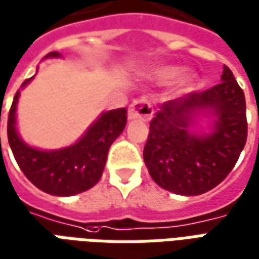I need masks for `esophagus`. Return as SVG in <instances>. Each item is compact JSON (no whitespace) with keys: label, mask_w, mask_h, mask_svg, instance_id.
<instances>
[{"label":"esophagus","mask_w":259,"mask_h":259,"mask_svg":"<svg viewBox=\"0 0 259 259\" xmlns=\"http://www.w3.org/2000/svg\"><path fill=\"white\" fill-rule=\"evenodd\" d=\"M152 109L151 101L147 100V98H139L133 101V104L129 107V119H143V120H150L152 118Z\"/></svg>","instance_id":"obj_1"}]
</instances>
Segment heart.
I'll return each instance as SVG.
<instances>
[{
    "mask_svg": "<svg viewBox=\"0 0 259 259\" xmlns=\"http://www.w3.org/2000/svg\"><path fill=\"white\" fill-rule=\"evenodd\" d=\"M179 74V69L172 68V66H166V68H159L157 70L152 72V77L159 81V83H168L170 80H174L176 76ZM191 85V79L190 77H182L178 81V87L179 90H186Z\"/></svg>",
    "mask_w": 259,
    "mask_h": 259,
    "instance_id": "obj_1",
    "label": "heart"
}]
</instances>
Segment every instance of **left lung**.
Segmentation results:
<instances>
[{"instance_id": "left-lung-1", "label": "left lung", "mask_w": 259, "mask_h": 259, "mask_svg": "<svg viewBox=\"0 0 259 259\" xmlns=\"http://www.w3.org/2000/svg\"><path fill=\"white\" fill-rule=\"evenodd\" d=\"M215 115L209 135L191 132L202 110ZM247 141L244 93L225 65L221 83L165 102L150 123L143 151L152 180L180 195H200L217 187L233 169Z\"/></svg>"}]
</instances>
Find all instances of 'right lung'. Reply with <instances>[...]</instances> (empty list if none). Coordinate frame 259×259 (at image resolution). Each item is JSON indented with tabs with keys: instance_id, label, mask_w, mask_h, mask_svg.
<instances>
[{
	"instance_id": "right-lung-1",
	"label": "right lung",
	"mask_w": 259,
	"mask_h": 259,
	"mask_svg": "<svg viewBox=\"0 0 259 259\" xmlns=\"http://www.w3.org/2000/svg\"><path fill=\"white\" fill-rule=\"evenodd\" d=\"M58 57H61V54L57 51L46 55V58ZM33 77L25 80L22 87H25ZM19 94L18 90L9 109L8 141L15 159L26 178L37 189L59 197L79 194L96 186L105 168L109 147L126 126V108H118L102 113L83 137L72 146L44 151L27 146L18 135L16 104Z\"/></svg>"
}]
</instances>
